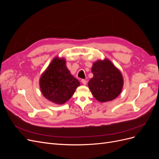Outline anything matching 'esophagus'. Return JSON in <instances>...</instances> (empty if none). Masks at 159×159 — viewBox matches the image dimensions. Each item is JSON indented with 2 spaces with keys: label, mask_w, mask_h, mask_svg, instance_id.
I'll return each mask as SVG.
<instances>
[{
  "label": "esophagus",
  "mask_w": 159,
  "mask_h": 159,
  "mask_svg": "<svg viewBox=\"0 0 159 159\" xmlns=\"http://www.w3.org/2000/svg\"><path fill=\"white\" fill-rule=\"evenodd\" d=\"M81 82H82V84L84 85H86V84H87V81L85 80H81Z\"/></svg>",
  "instance_id": "34e87169"
}]
</instances>
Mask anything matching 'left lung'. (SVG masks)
<instances>
[{"instance_id":"1","label":"left lung","mask_w":159,"mask_h":159,"mask_svg":"<svg viewBox=\"0 0 159 159\" xmlns=\"http://www.w3.org/2000/svg\"><path fill=\"white\" fill-rule=\"evenodd\" d=\"M93 77L88 82L89 88L98 102L104 103L115 99L121 93L123 85L122 74L107 59L93 63Z\"/></svg>"}]
</instances>
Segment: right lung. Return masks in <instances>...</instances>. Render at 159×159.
<instances>
[{"label":"right lung","instance_id":"add662e5","mask_svg":"<svg viewBox=\"0 0 159 159\" xmlns=\"http://www.w3.org/2000/svg\"><path fill=\"white\" fill-rule=\"evenodd\" d=\"M80 81L70 74L66 60L55 57L40 79L42 95L50 102L61 105L68 101L80 86Z\"/></svg>","mask_w":159,"mask_h":159}]
</instances>
